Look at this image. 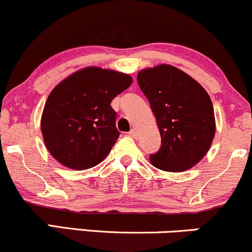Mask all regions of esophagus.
<instances>
[{
	"mask_svg": "<svg viewBox=\"0 0 252 252\" xmlns=\"http://www.w3.org/2000/svg\"><path fill=\"white\" fill-rule=\"evenodd\" d=\"M128 134L131 135L132 138H134V139H137V138H138V132H137V129H135V128H132L131 131L128 132Z\"/></svg>",
	"mask_w": 252,
	"mask_h": 252,
	"instance_id": "esophagus-1",
	"label": "esophagus"
}]
</instances>
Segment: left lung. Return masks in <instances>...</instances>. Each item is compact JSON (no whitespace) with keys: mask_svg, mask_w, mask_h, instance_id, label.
I'll use <instances>...</instances> for the list:
<instances>
[{"mask_svg":"<svg viewBox=\"0 0 252 252\" xmlns=\"http://www.w3.org/2000/svg\"><path fill=\"white\" fill-rule=\"evenodd\" d=\"M137 81L162 137L160 149L150 155L152 165L164 171L188 170L207 154L216 133L210 95L194 78L168 64L141 70Z\"/></svg>","mask_w":252,"mask_h":252,"instance_id":"left-lung-1","label":"left lung"}]
</instances>
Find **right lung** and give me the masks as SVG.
Listing matches in <instances>:
<instances>
[{
    "label": "right lung",
    "mask_w": 252,
    "mask_h": 252,
    "mask_svg": "<svg viewBox=\"0 0 252 252\" xmlns=\"http://www.w3.org/2000/svg\"><path fill=\"white\" fill-rule=\"evenodd\" d=\"M131 84V76L96 66L62 81L41 115V133L50 154L75 170L102 162L120 134L111 102Z\"/></svg>",
    "instance_id": "1"
}]
</instances>
